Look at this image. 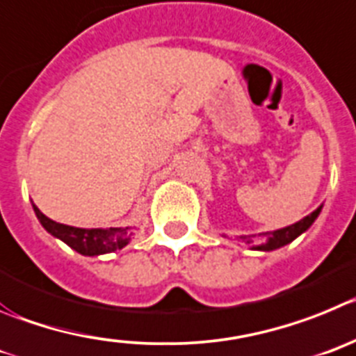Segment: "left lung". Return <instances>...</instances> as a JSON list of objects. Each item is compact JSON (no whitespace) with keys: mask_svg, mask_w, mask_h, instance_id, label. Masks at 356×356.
I'll list each match as a JSON object with an SVG mask.
<instances>
[{"mask_svg":"<svg viewBox=\"0 0 356 356\" xmlns=\"http://www.w3.org/2000/svg\"><path fill=\"white\" fill-rule=\"evenodd\" d=\"M319 213H321V207H318V209L314 211V213H310L309 216H305L303 220H300V222H296L294 225H289V227H284V229H278V230H273V232H264L262 236H264V243L262 245H255L254 250H262V252H270V250H277L280 248V246H286L289 245L291 241H294V239L300 236V234L305 232L307 229H309L310 225L314 223V220L319 216ZM246 243H254L250 238H243Z\"/></svg>","mask_w":356,"mask_h":356,"instance_id":"obj_1","label":"left lung"}]
</instances>
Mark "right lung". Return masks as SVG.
<instances>
[{"mask_svg":"<svg viewBox=\"0 0 356 356\" xmlns=\"http://www.w3.org/2000/svg\"><path fill=\"white\" fill-rule=\"evenodd\" d=\"M33 211L37 214L38 222L42 223L44 229L54 238L62 239L63 243L74 248L81 255H101L110 254L115 250H120L133 238L131 227H110V229H78V227L63 225V223L53 222L51 218L40 213L33 204Z\"/></svg>","mask_w":356,"mask_h":356,"instance_id":"1","label":"right lung"}]
</instances>
